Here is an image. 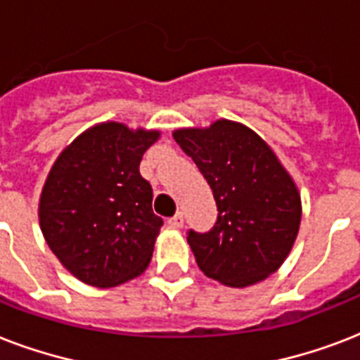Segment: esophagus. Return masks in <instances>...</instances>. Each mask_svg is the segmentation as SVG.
<instances>
[{
    "label": "esophagus",
    "mask_w": 360,
    "mask_h": 360,
    "mask_svg": "<svg viewBox=\"0 0 360 360\" xmlns=\"http://www.w3.org/2000/svg\"><path fill=\"white\" fill-rule=\"evenodd\" d=\"M168 224L172 226V228H175V230H181V228H183V224H185V217H183V213L174 214V217L168 220Z\"/></svg>",
    "instance_id": "1"
}]
</instances>
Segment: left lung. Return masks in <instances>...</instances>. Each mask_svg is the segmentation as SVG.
Wrapping results in <instances>:
<instances>
[{
    "label": "left lung",
    "instance_id": "1",
    "mask_svg": "<svg viewBox=\"0 0 360 360\" xmlns=\"http://www.w3.org/2000/svg\"><path fill=\"white\" fill-rule=\"evenodd\" d=\"M175 141L213 191L219 217L205 233L191 230L198 267L231 288L262 282L284 263L301 224V196L273 149L240 123L179 129Z\"/></svg>",
    "mask_w": 360,
    "mask_h": 360
}]
</instances>
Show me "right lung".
<instances>
[{
	"label": "right lung",
	"mask_w": 360,
	"mask_h": 360,
	"mask_svg": "<svg viewBox=\"0 0 360 360\" xmlns=\"http://www.w3.org/2000/svg\"><path fill=\"white\" fill-rule=\"evenodd\" d=\"M158 130L95 124L65 147L42 186V236L61 265L95 288H114L147 269L162 219L140 175Z\"/></svg>",
	"instance_id": "1"
}]
</instances>
